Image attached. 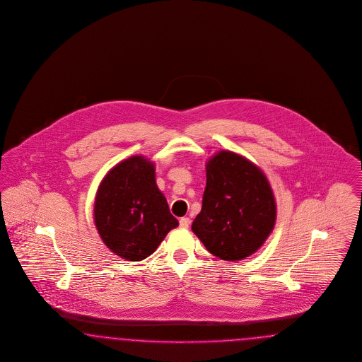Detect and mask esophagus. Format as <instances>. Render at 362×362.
<instances>
[{
    "label": "esophagus",
    "mask_w": 362,
    "mask_h": 362,
    "mask_svg": "<svg viewBox=\"0 0 362 362\" xmlns=\"http://www.w3.org/2000/svg\"><path fill=\"white\" fill-rule=\"evenodd\" d=\"M179 225H180V228H182V229H187L188 226H189V218H180V221H179Z\"/></svg>",
    "instance_id": "34e87169"
}]
</instances>
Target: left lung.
<instances>
[{"mask_svg": "<svg viewBox=\"0 0 362 362\" xmlns=\"http://www.w3.org/2000/svg\"><path fill=\"white\" fill-rule=\"evenodd\" d=\"M277 207L267 175L245 156L221 149L206 161L202 210L192 232L221 260L256 253L274 232Z\"/></svg>", "mask_w": 362, "mask_h": 362, "instance_id": "left-lung-1", "label": "left lung"}]
</instances>
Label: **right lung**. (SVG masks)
Returning <instances> with one entry per match:
<instances>
[{
  "label": "right lung",
  "instance_id": "add662e5",
  "mask_svg": "<svg viewBox=\"0 0 362 362\" xmlns=\"http://www.w3.org/2000/svg\"><path fill=\"white\" fill-rule=\"evenodd\" d=\"M93 216L102 243L127 261L151 256L179 225L156 185L155 163L143 155L122 160L106 173Z\"/></svg>",
  "mask_w": 362,
  "mask_h": 362
}]
</instances>
